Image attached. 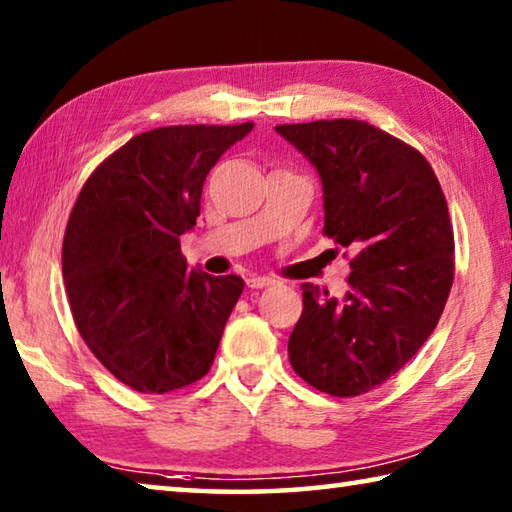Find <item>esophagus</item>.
Here are the masks:
<instances>
[{
	"mask_svg": "<svg viewBox=\"0 0 512 512\" xmlns=\"http://www.w3.org/2000/svg\"><path fill=\"white\" fill-rule=\"evenodd\" d=\"M272 283H274L272 276H261V274H249L247 276V285H249V288H254V290L267 288V285H272Z\"/></svg>",
	"mask_w": 512,
	"mask_h": 512,
	"instance_id": "34e87169",
	"label": "esophagus"
}]
</instances>
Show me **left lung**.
<instances>
[{
	"label": "left lung",
	"mask_w": 512,
	"mask_h": 512,
	"mask_svg": "<svg viewBox=\"0 0 512 512\" xmlns=\"http://www.w3.org/2000/svg\"><path fill=\"white\" fill-rule=\"evenodd\" d=\"M324 186V236L351 247L348 292L303 283L288 355L310 387L353 398L396 375L434 333L454 281L450 211L429 161L355 119L276 125Z\"/></svg>",
	"instance_id": "8db88e82"
}]
</instances>
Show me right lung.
<instances>
[{"label":"right lung","mask_w":512,"mask_h":512,"mask_svg":"<svg viewBox=\"0 0 512 512\" xmlns=\"http://www.w3.org/2000/svg\"><path fill=\"white\" fill-rule=\"evenodd\" d=\"M254 128L168 125L132 137L92 175L62 240V279L80 337L139 393L209 373L245 281L188 270L179 236L200 215L204 179Z\"/></svg>","instance_id":"add662e5"}]
</instances>
